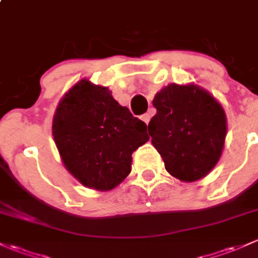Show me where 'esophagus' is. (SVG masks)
<instances>
[{
	"label": "esophagus",
	"instance_id": "34e87169",
	"mask_svg": "<svg viewBox=\"0 0 258 258\" xmlns=\"http://www.w3.org/2000/svg\"><path fill=\"white\" fill-rule=\"evenodd\" d=\"M150 119H151V114H150V113H145V114L141 115V120H143L145 124H149V121H150Z\"/></svg>",
	"mask_w": 258,
	"mask_h": 258
}]
</instances>
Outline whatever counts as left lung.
Instances as JSON below:
<instances>
[{
    "label": "left lung",
    "instance_id": "obj_1",
    "mask_svg": "<svg viewBox=\"0 0 258 258\" xmlns=\"http://www.w3.org/2000/svg\"><path fill=\"white\" fill-rule=\"evenodd\" d=\"M149 123L151 143L176 178H203L220 159L226 137L223 107L195 85H168L155 96Z\"/></svg>",
    "mask_w": 258,
    "mask_h": 258
}]
</instances>
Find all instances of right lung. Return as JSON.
<instances>
[{"mask_svg":"<svg viewBox=\"0 0 258 258\" xmlns=\"http://www.w3.org/2000/svg\"><path fill=\"white\" fill-rule=\"evenodd\" d=\"M63 165L86 187L109 190L132 170V154L150 138L148 126L108 88L82 80L66 93L52 120Z\"/></svg>","mask_w":258,"mask_h":258,"instance_id":"right-lung-1","label":"right lung"}]
</instances>
